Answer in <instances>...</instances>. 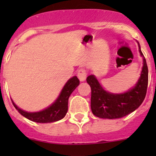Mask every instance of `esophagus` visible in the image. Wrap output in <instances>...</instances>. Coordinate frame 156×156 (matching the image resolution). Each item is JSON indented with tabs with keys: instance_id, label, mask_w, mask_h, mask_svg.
<instances>
[{
	"instance_id": "1",
	"label": "esophagus",
	"mask_w": 156,
	"mask_h": 156,
	"mask_svg": "<svg viewBox=\"0 0 156 156\" xmlns=\"http://www.w3.org/2000/svg\"><path fill=\"white\" fill-rule=\"evenodd\" d=\"M78 78L81 81H85L86 78H87V72L84 69H80L78 71Z\"/></svg>"
}]
</instances>
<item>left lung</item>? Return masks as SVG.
Listing matches in <instances>:
<instances>
[{
    "instance_id": "obj_1",
    "label": "left lung",
    "mask_w": 156,
    "mask_h": 156,
    "mask_svg": "<svg viewBox=\"0 0 156 156\" xmlns=\"http://www.w3.org/2000/svg\"><path fill=\"white\" fill-rule=\"evenodd\" d=\"M138 45L144 59V66L138 82L130 90L124 94H111L102 87L94 75L87 78V82L91 88V111L97 117L108 119L122 118L133 112L144 102L148 86V67L139 43Z\"/></svg>"
}]
</instances>
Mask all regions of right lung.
<instances>
[{"label":"right lung","instance_id":"right-lung-1","mask_svg":"<svg viewBox=\"0 0 156 156\" xmlns=\"http://www.w3.org/2000/svg\"><path fill=\"white\" fill-rule=\"evenodd\" d=\"M79 80L76 76L70 78L62 88L57 100L51 106L41 112H28L17 107L12 100V103L14 107L18 110V112L22 115L32 122H37V123H50V122H57L63 119L66 115L67 111H68L69 97L74 90L79 85Z\"/></svg>","mask_w":156,"mask_h":156}]
</instances>
